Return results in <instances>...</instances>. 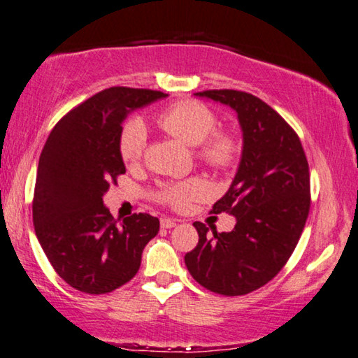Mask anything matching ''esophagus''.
Segmentation results:
<instances>
[{
  "instance_id": "1",
  "label": "esophagus",
  "mask_w": 358,
  "mask_h": 358,
  "mask_svg": "<svg viewBox=\"0 0 358 358\" xmlns=\"http://www.w3.org/2000/svg\"><path fill=\"white\" fill-rule=\"evenodd\" d=\"M160 225H162V229H173L175 225H177V220L170 219V217H164V219H160Z\"/></svg>"
}]
</instances>
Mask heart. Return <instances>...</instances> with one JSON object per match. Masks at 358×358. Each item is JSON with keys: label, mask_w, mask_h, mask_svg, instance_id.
Listing matches in <instances>:
<instances>
[{"label": "heart", "mask_w": 358, "mask_h": 358, "mask_svg": "<svg viewBox=\"0 0 358 358\" xmlns=\"http://www.w3.org/2000/svg\"><path fill=\"white\" fill-rule=\"evenodd\" d=\"M157 127L186 145H198V157L214 169H229L235 162L238 145L227 131H213L215 115L204 103L194 100L177 102L164 108L155 117ZM148 144V129L141 120H129L120 133V155L127 164H134L143 157ZM209 186L203 178H188L165 183L157 198L172 208H185L191 201L204 198Z\"/></svg>", "instance_id": "heart-1"}]
</instances>
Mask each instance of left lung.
Instances as JSON below:
<instances>
[{"mask_svg":"<svg viewBox=\"0 0 358 358\" xmlns=\"http://www.w3.org/2000/svg\"><path fill=\"white\" fill-rule=\"evenodd\" d=\"M194 95L235 110L243 149L230 188L213 214L227 213L231 231L194 222L196 248L185 255L193 279L215 294H250L274 278L294 253L310 213V172L299 136L263 100L241 90Z\"/></svg>","mask_w":358,"mask_h":358,"instance_id":"obj_1","label":"left lung"}]
</instances>
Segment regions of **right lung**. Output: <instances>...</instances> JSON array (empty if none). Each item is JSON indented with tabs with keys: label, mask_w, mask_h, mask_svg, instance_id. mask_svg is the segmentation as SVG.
<instances>
[{
	"label": "right lung",
	"mask_w": 358,
	"mask_h": 358,
	"mask_svg": "<svg viewBox=\"0 0 358 358\" xmlns=\"http://www.w3.org/2000/svg\"><path fill=\"white\" fill-rule=\"evenodd\" d=\"M165 97L149 89H105L64 115L40 154L35 235L59 278L84 294H108L133 279L144 246L159 234V219L144 213L118 225L103 194L127 172L120 155L123 122Z\"/></svg>",
	"instance_id": "right-lung-1"
}]
</instances>
